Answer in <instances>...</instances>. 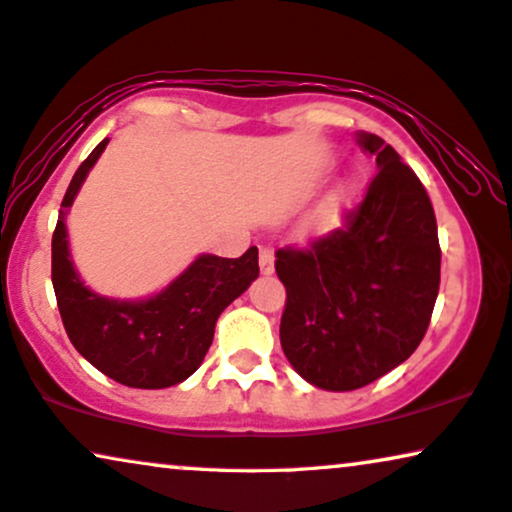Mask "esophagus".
Instances as JSON below:
<instances>
[{
	"label": "esophagus",
	"instance_id": "esophagus-1",
	"mask_svg": "<svg viewBox=\"0 0 512 512\" xmlns=\"http://www.w3.org/2000/svg\"><path fill=\"white\" fill-rule=\"evenodd\" d=\"M260 269L262 274H271L274 271V250L269 245H262L260 248Z\"/></svg>",
	"mask_w": 512,
	"mask_h": 512
}]
</instances>
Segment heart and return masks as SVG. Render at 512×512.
<instances>
[{
  "instance_id": "obj_1",
  "label": "heart",
  "mask_w": 512,
  "mask_h": 512,
  "mask_svg": "<svg viewBox=\"0 0 512 512\" xmlns=\"http://www.w3.org/2000/svg\"><path fill=\"white\" fill-rule=\"evenodd\" d=\"M349 199V189L346 187H339L335 194L330 196V199H327L323 206H320V210H318V220L323 222V224H332V222H337V217H339V208H342V203Z\"/></svg>"
}]
</instances>
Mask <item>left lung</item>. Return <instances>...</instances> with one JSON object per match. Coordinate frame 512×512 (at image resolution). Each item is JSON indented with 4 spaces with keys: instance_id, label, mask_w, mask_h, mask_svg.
<instances>
[{
    "instance_id": "1",
    "label": "left lung",
    "mask_w": 512,
    "mask_h": 512,
    "mask_svg": "<svg viewBox=\"0 0 512 512\" xmlns=\"http://www.w3.org/2000/svg\"><path fill=\"white\" fill-rule=\"evenodd\" d=\"M379 170L344 224L276 250L285 285L281 346L325 391H353L405 363L440 290L438 222L424 185L379 135L360 133Z\"/></svg>"
}]
</instances>
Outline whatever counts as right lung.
I'll return each mask as SVG.
<instances>
[{
    "label": "right lung",
    "mask_w": 512,
    "mask_h": 512,
    "mask_svg": "<svg viewBox=\"0 0 512 512\" xmlns=\"http://www.w3.org/2000/svg\"><path fill=\"white\" fill-rule=\"evenodd\" d=\"M102 140L74 173L51 243V281L65 332L81 356L109 379L131 388H168L199 370L220 313L260 274L252 245L236 260L201 255L166 290L145 302L95 295L79 281L67 250L65 210L98 161Z\"/></svg>",
    "instance_id": "right-lung-1"
}]
</instances>
